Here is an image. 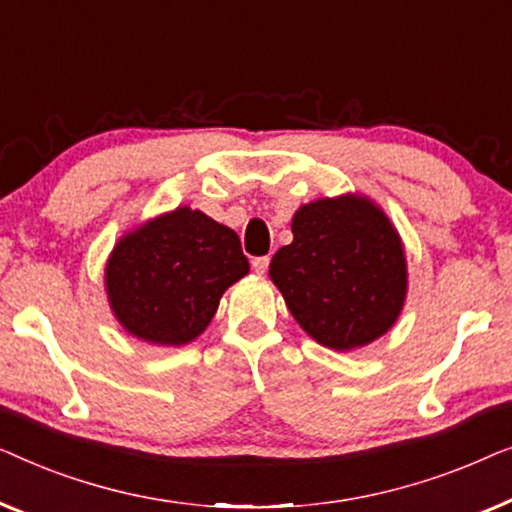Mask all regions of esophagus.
<instances>
[{"label": "esophagus", "mask_w": 512, "mask_h": 512, "mask_svg": "<svg viewBox=\"0 0 512 512\" xmlns=\"http://www.w3.org/2000/svg\"><path fill=\"white\" fill-rule=\"evenodd\" d=\"M269 262H271V259L269 257H253V271L255 273H264L266 269H269Z\"/></svg>", "instance_id": "1"}]
</instances>
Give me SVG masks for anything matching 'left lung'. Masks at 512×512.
Returning <instances> with one entry per match:
<instances>
[{
    "mask_svg": "<svg viewBox=\"0 0 512 512\" xmlns=\"http://www.w3.org/2000/svg\"><path fill=\"white\" fill-rule=\"evenodd\" d=\"M292 234L269 276L306 334L331 350H352L397 322L406 257L380 208L350 194L311 201L294 213Z\"/></svg>",
    "mask_w": 512,
    "mask_h": 512,
    "instance_id": "8db88e82",
    "label": "left lung"
}]
</instances>
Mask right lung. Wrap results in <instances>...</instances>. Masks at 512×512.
<instances>
[{
	"label": "right lung",
	"instance_id": "obj_1",
	"mask_svg": "<svg viewBox=\"0 0 512 512\" xmlns=\"http://www.w3.org/2000/svg\"><path fill=\"white\" fill-rule=\"evenodd\" d=\"M248 269L236 232L183 206L113 248L106 290L129 334L157 345H183L208 327L222 292Z\"/></svg>",
	"mask_w": 512,
	"mask_h": 512
}]
</instances>
